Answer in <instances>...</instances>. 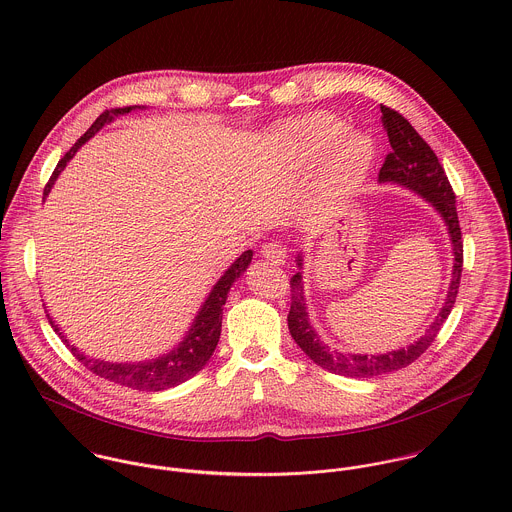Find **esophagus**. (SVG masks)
Returning a JSON list of instances; mask_svg holds the SVG:
<instances>
[{"instance_id":"esophagus-1","label":"esophagus","mask_w":512,"mask_h":512,"mask_svg":"<svg viewBox=\"0 0 512 512\" xmlns=\"http://www.w3.org/2000/svg\"><path fill=\"white\" fill-rule=\"evenodd\" d=\"M262 256H264L268 262L280 266V264L286 262V248H284L282 244H278V242H266V244L262 246Z\"/></svg>"}]
</instances>
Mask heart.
Wrapping results in <instances>:
<instances>
[{
	"label": "heart",
	"instance_id": "1",
	"mask_svg": "<svg viewBox=\"0 0 512 512\" xmlns=\"http://www.w3.org/2000/svg\"><path fill=\"white\" fill-rule=\"evenodd\" d=\"M280 136L293 169L317 165L315 187L323 205H339L363 185L374 149L368 138L349 132L339 118L307 114L286 124Z\"/></svg>",
	"mask_w": 512,
	"mask_h": 512
}]
</instances>
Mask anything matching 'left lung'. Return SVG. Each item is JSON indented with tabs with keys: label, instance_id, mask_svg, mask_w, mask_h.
Segmentation results:
<instances>
[{
	"label": "left lung",
	"instance_id": "obj_1",
	"mask_svg": "<svg viewBox=\"0 0 512 512\" xmlns=\"http://www.w3.org/2000/svg\"><path fill=\"white\" fill-rule=\"evenodd\" d=\"M380 112H382V126L388 134L392 151L384 157V163L378 173V181L380 183L392 181V183L404 185L416 191L418 195H422L426 201H430L436 207V211L441 215V219L445 220V226L449 230L455 260H453V276H451L447 297L443 301V307L436 321L418 341H414L404 349L390 351L386 355H345V353L329 351V347L319 339V335L309 323L305 297H303L301 272L293 276L290 282L292 307L288 315V327H290L293 341L315 365L333 374L355 376V378H374L380 374H388L412 365L416 359H420L426 353V349L436 341L441 325L445 323V319L449 317L455 305L461 272H463V240H461L457 209H455V193L447 181L443 167L439 165L438 155L400 112L382 104H380ZM297 266L301 268L299 256H297Z\"/></svg>",
	"mask_w": 512,
	"mask_h": 512
}]
</instances>
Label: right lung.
I'll use <instances>...</instances> for the list:
<instances>
[{"mask_svg": "<svg viewBox=\"0 0 512 512\" xmlns=\"http://www.w3.org/2000/svg\"><path fill=\"white\" fill-rule=\"evenodd\" d=\"M136 106H126V108H114V110H106L104 114H100L96 118V122L86 130L84 136L78 138V142L74 144L65 157L57 163L49 183L45 185V193L49 195L51 187L55 185L59 173L67 167V161L73 159L74 153L78 151V147L82 146L86 140H90L106 122H110L114 116L120 114H128L132 112ZM252 262V250L242 252L240 258L234 260V264L222 274L219 282L215 284V288L209 293V297L205 299L199 315L195 317L189 333L185 335V339L177 345V349H173L171 353L157 357L155 361H140V363H106L100 359H90L86 355H82L74 345H69L67 337L61 333V329L55 325V321L47 315L51 327L59 333V337L63 339V343L71 349L74 357L86 366L90 372H94L100 378H106L110 382L128 386L132 390H146V392H159L165 388H173L185 380H189L191 376H195L203 366L209 363L211 355L215 353L220 339V327H222V305L226 303L228 290L230 286L242 276V272H246L248 264Z\"/></svg>", "mask_w": 512, "mask_h": 512, "instance_id": "obj_1", "label": "right lung"}]
</instances>
